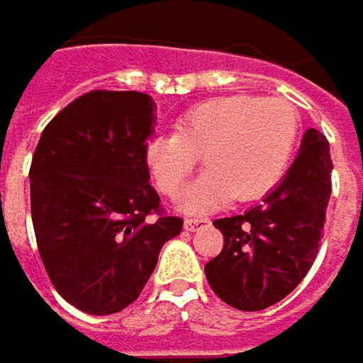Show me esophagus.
Wrapping results in <instances>:
<instances>
[{"instance_id":"esophagus-1","label":"esophagus","mask_w":363,"mask_h":363,"mask_svg":"<svg viewBox=\"0 0 363 363\" xmlns=\"http://www.w3.org/2000/svg\"><path fill=\"white\" fill-rule=\"evenodd\" d=\"M208 223V218H186L184 220V229L186 231H197L199 227H203Z\"/></svg>"}]
</instances>
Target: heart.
I'll return each mask as SVG.
<instances>
[{
  "label": "heart",
  "instance_id": "obj_1",
  "mask_svg": "<svg viewBox=\"0 0 363 363\" xmlns=\"http://www.w3.org/2000/svg\"><path fill=\"white\" fill-rule=\"evenodd\" d=\"M298 138V111L284 99L231 94L203 101L145 147V164L164 195H177L199 155L208 170L181 197L186 212L212 210L233 195L256 199L288 170Z\"/></svg>",
  "mask_w": 363,
  "mask_h": 363
}]
</instances>
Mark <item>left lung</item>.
<instances>
[{"mask_svg":"<svg viewBox=\"0 0 363 363\" xmlns=\"http://www.w3.org/2000/svg\"><path fill=\"white\" fill-rule=\"evenodd\" d=\"M326 136L309 128L288 174L252 210L214 220L223 252L206 264L210 288L240 311H260L286 298L311 269L332 193Z\"/></svg>","mask_w":363,"mask_h":363,"instance_id":"obj_1","label":"left lung"}]
</instances>
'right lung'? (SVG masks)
<instances>
[{"mask_svg": "<svg viewBox=\"0 0 363 363\" xmlns=\"http://www.w3.org/2000/svg\"><path fill=\"white\" fill-rule=\"evenodd\" d=\"M153 125L149 94L92 90L37 143L29 179L39 256L56 292L84 313L111 315L134 303L162 246L181 233L182 218L162 212L149 184Z\"/></svg>", "mask_w": 363, "mask_h": 363, "instance_id": "1", "label": "right lung"}]
</instances>
